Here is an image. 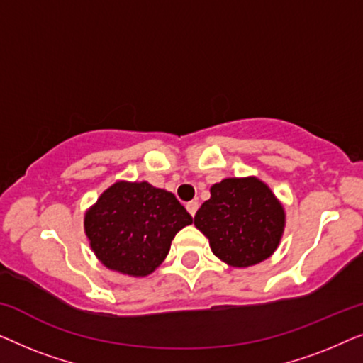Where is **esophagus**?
I'll list each match as a JSON object with an SVG mask.
<instances>
[{
	"mask_svg": "<svg viewBox=\"0 0 363 363\" xmlns=\"http://www.w3.org/2000/svg\"><path fill=\"white\" fill-rule=\"evenodd\" d=\"M186 210L190 213L191 216L196 215V210H198V201H188L186 203Z\"/></svg>",
	"mask_w": 363,
	"mask_h": 363,
	"instance_id": "obj_1",
	"label": "esophagus"
}]
</instances>
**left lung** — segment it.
Listing matches in <instances>:
<instances>
[{"instance_id": "8db88e82", "label": "left lung", "mask_w": 363, "mask_h": 363, "mask_svg": "<svg viewBox=\"0 0 363 363\" xmlns=\"http://www.w3.org/2000/svg\"><path fill=\"white\" fill-rule=\"evenodd\" d=\"M210 200L195 215V226L213 255L231 267L266 261L279 246L286 226L282 203L256 177L225 178L210 188Z\"/></svg>"}]
</instances>
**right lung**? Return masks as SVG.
<instances>
[{
	"label": "right lung",
	"instance_id": "obj_1",
	"mask_svg": "<svg viewBox=\"0 0 363 363\" xmlns=\"http://www.w3.org/2000/svg\"><path fill=\"white\" fill-rule=\"evenodd\" d=\"M191 221L173 193L148 182L118 180L86 211L84 231L107 269L145 277L165 261L173 238Z\"/></svg>",
	"mask_w": 363,
	"mask_h": 363
}]
</instances>
